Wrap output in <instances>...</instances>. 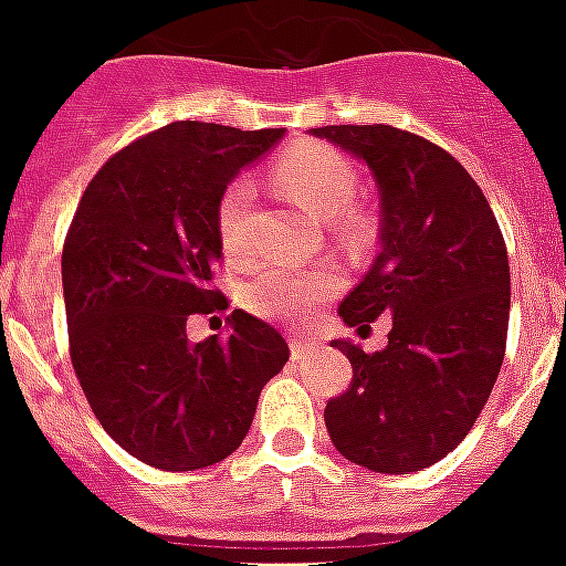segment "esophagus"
Returning <instances> with one entry per match:
<instances>
[{
    "instance_id": "1",
    "label": "esophagus",
    "mask_w": 566,
    "mask_h": 566,
    "mask_svg": "<svg viewBox=\"0 0 566 566\" xmlns=\"http://www.w3.org/2000/svg\"><path fill=\"white\" fill-rule=\"evenodd\" d=\"M317 347V342H312V338H291V354L294 357H305V354H312Z\"/></svg>"
}]
</instances>
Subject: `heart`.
Here are the masks:
<instances>
[{
  "instance_id": "b5f03b06",
  "label": "heart",
  "mask_w": 566,
  "mask_h": 566,
  "mask_svg": "<svg viewBox=\"0 0 566 566\" xmlns=\"http://www.w3.org/2000/svg\"><path fill=\"white\" fill-rule=\"evenodd\" d=\"M275 186L317 219H336L354 203L357 170L333 149L308 144L279 158ZM251 221H254V186L249 179H237L224 191L216 216L221 249L228 258H245L251 251ZM336 287V270L270 261L245 284V303L251 312L270 321H300Z\"/></svg>"
}]
</instances>
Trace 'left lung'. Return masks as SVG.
<instances>
[{
  "mask_svg": "<svg viewBox=\"0 0 566 566\" xmlns=\"http://www.w3.org/2000/svg\"><path fill=\"white\" fill-rule=\"evenodd\" d=\"M312 137L359 158L378 188V258L338 305L357 333L389 315L366 354L336 338L350 387L326 405L336 450L378 474H411L455 450L504 363L510 263L489 200L453 155L389 125H326Z\"/></svg>",
  "mask_w": 566,
  "mask_h": 566,
  "instance_id": "left-lung-1",
  "label": "left lung"
}]
</instances>
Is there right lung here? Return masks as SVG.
I'll return each instance as SVG.
<instances>
[{
	"label": "right lung",
	"mask_w": 566,
	"mask_h": 566,
	"mask_svg": "<svg viewBox=\"0 0 566 566\" xmlns=\"http://www.w3.org/2000/svg\"><path fill=\"white\" fill-rule=\"evenodd\" d=\"M282 137L170 123L113 155L74 212L62 249L71 363L104 432L153 468L228 459L291 357L282 333L242 308L228 338L186 333L188 317L224 305L209 287L221 198Z\"/></svg>",
	"instance_id": "add662e5"
}]
</instances>
